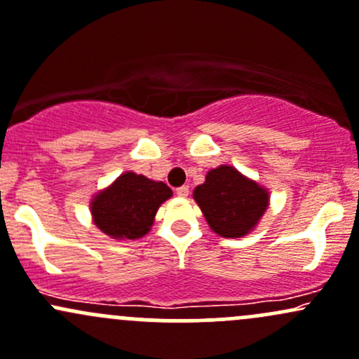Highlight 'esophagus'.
I'll use <instances>...</instances> for the list:
<instances>
[{"label": "esophagus", "mask_w": 359, "mask_h": 359, "mask_svg": "<svg viewBox=\"0 0 359 359\" xmlns=\"http://www.w3.org/2000/svg\"><path fill=\"white\" fill-rule=\"evenodd\" d=\"M188 194H190V188H188L187 184H183V187L176 188V195L181 196V198H187Z\"/></svg>", "instance_id": "esophagus-1"}]
</instances>
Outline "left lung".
Segmentation results:
<instances>
[{
    "mask_svg": "<svg viewBox=\"0 0 359 359\" xmlns=\"http://www.w3.org/2000/svg\"><path fill=\"white\" fill-rule=\"evenodd\" d=\"M194 198L210 229L222 238L246 236L269 207V191L226 164L207 172Z\"/></svg>",
    "mask_w": 359,
    "mask_h": 359,
    "instance_id": "1",
    "label": "left lung"
}]
</instances>
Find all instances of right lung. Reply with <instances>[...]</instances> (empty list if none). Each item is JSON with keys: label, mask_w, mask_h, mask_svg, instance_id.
Segmentation results:
<instances>
[{"label": "right lung", "mask_w": 359, "mask_h": 359, "mask_svg": "<svg viewBox=\"0 0 359 359\" xmlns=\"http://www.w3.org/2000/svg\"><path fill=\"white\" fill-rule=\"evenodd\" d=\"M171 196V188L163 181L126 171L92 198V219L114 240H138L149 233L157 209Z\"/></svg>", "instance_id": "add662e5"}]
</instances>
